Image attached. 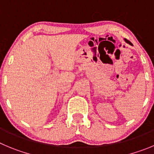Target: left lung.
Here are the masks:
<instances>
[{"instance_id":"obj_1","label":"left lung","mask_w":154,"mask_h":154,"mask_svg":"<svg viewBox=\"0 0 154 154\" xmlns=\"http://www.w3.org/2000/svg\"><path fill=\"white\" fill-rule=\"evenodd\" d=\"M125 42H127L128 43H130V42H129V41H128V40H127V39H125Z\"/></svg>"}]
</instances>
